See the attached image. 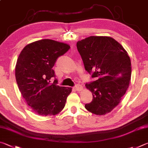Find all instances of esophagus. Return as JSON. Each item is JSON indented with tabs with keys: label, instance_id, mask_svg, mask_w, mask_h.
I'll return each mask as SVG.
<instances>
[{
	"label": "esophagus",
	"instance_id": "obj_1",
	"mask_svg": "<svg viewBox=\"0 0 148 148\" xmlns=\"http://www.w3.org/2000/svg\"><path fill=\"white\" fill-rule=\"evenodd\" d=\"M74 89L75 91L80 92L82 90V86H81V85H77V86L74 88Z\"/></svg>",
	"mask_w": 148,
	"mask_h": 148
}]
</instances>
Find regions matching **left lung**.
<instances>
[{
  "mask_svg": "<svg viewBox=\"0 0 148 148\" xmlns=\"http://www.w3.org/2000/svg\"><path fill=\"white\" fill-rule=\"evenodd\" d=\"M77 47L85 69L96 81L86 84L93 100L85 108L96 115L110 112L129 88L131 60L121 44L109 36H90L77 41Z\"/></svg>",
  "mask_w": 148,
  "mask_h": 148,
  "instance_id": "obj_1",
  "label": "left lung"
}]
</instances>
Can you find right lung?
<instances>
[{
  "mask_svg": "<svg viewBox=\"0 0 148 148\" xmlns=\"http://www.w3.org/2000/svg\"><path fill=\"white\" fill-rule=\"evenodd\" d=\"M69 45L44 39L26 45L15 66V79L21 94L28 105L41 116L56 115L63 110L71 88L51 82L55 77L53 67Z\"/></svg>",
  "mask_w": 148,
  "mask_h": 148,
  "instance_id": "obj_1",
  "label": "right lung"
}]
</instances>
